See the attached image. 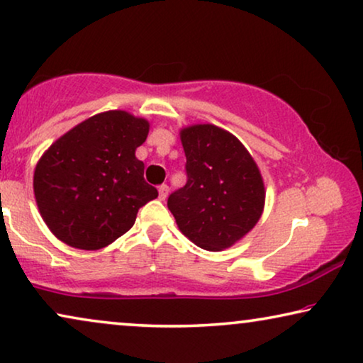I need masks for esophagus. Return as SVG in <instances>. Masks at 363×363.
<instances>
[{
  "label": "esophagus",
  "mask_w": 363,
  "mask_h": 363,
  "mask_svg": "<svg viewBox=\"0 0 363 363\" xmlns=\"http://www.w3.org/2000/svg\"><path fill=\"white\" fill-rule=\"evenodd\" d=\"M167 196H168V186L162 185L160 188H158V198H160L162 201H165Z\"/></svg>",
  "instance_id": "34e87169"
}]
</instances>
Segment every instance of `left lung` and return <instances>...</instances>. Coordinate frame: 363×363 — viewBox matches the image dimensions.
I'll return each instance as SVG.
<instances>
[{"label": "left lung", "instance_id": "left-lung-1", "mask_svg": "<svg viewBox=\"0 0 363 363\" xmlns=\"http://www.w3.org/2000/svg\"><path fill=\"white\" fill-rule=\"evenodd\" d=\"M186 185L168 196L180 231L206 251L245 238L264 210L261 172L246 147L225 128L196 123L180 130Z\"/></svg>", "mask_w": 363, "mask_h": 363}]
</instances>
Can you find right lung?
<instances>
[{
	"label": "right lung",
	"mask_w": 363,
	"mask_h": 363,
	"mask_svg": "<svg viewBox=\"0 0 363 363\" xmlns=\"http://www.w3.org/2000/svg\"><path fill=\"white\" fill-rule=\"evenodd\" d=\"M150 123L125 111L89 117L59 137L34 168V198L57 240L77 250L106 247L130 230L158 196L143 178L137 147Z\"/></svg>",
	"instance_id": "obj_1"
}]
</instances>
